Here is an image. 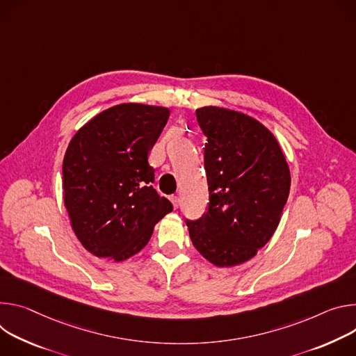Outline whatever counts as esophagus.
<instances>
[{
    "mask_svg": "<svg viewBox=\"0 0 356 356\" xmlns=\"http://www.w3.org/2000/svg\"><path fill=\"white\" fill-rule=\"evenodd\" d=\"M170 201L172 202V205H174L175 209L179 207V198H178L177 195H171V196H170Z\"/></svg>",
    "mask_w": 356,
    "mask_h": 356,
    "instance_id": "esophagus-1",
    "label": "esophagus"
}]
</instances>
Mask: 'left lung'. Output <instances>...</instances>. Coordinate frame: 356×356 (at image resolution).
<instances>
[{
	"label": "left lung",
	"instance_id": "8db88e82",
	"mask_svg": "<svg viewBox=\"0 0 356 356\" xmlns=\"http://www.w3.org/2000/svg\"><path fill=\"white\" fill-rule=\"evenodd\" d=\"M208 138L207 213L186 220L192 245L218 267L256 256L277 229L290 193V170L275 137L253 117L216 106L196 110Z\"/></svg>",
	"mask_w": 356,
	"mask_h": 356
}]
</instances>
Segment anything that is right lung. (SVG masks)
<instances>
[{"mask_svg": "<svg viewBox=\"0 0 356 356\" xmlns=\"http://www.w3.org/2000/svg\"><path fill=\"white\" fill-rule=\"evenodd\" d=\"M170 110L123 103L88 122L63 158V201L76 238L97 257L123 261L149 241L172 204L152 188L148 155Z\"/></svg>", "mask_w": 356, "mask_h": 356, "instance_id": "1", "label": "right lung"}]
</instances>
